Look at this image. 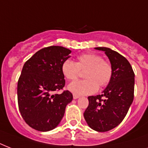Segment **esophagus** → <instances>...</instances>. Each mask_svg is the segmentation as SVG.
<instances>
[{
  "label": "esophagus",
  "instance_id": "esophagus-1",
  "mask_svg": "<svg viewBox=\"0 0 148 148\" xmlns=\"http://www.w3.org/2000/svg\"><path fill=\"white\" fill-rule=\"evenodd\" d=\"M73 97H74V99H77V98H79V96L74 95H73Z\"/></svg>",
  "mask_w": 148,
  "mask_h": 148
}]
</instances>
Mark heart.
Listing matches in <instances>:
<instances>
[{
	"instance_id": "1",
	"label": "heart",
	"mask_w": 148,
	"mask_h": 148,
	"mask_svg": "<svg viewBox=\"0 0 148 148\" xmlns=\"http://www.w3.org/2000/svg\"><path fill=\"white\" fill-rule=\"evenodd\" d=\"M85 69L84 74L85 80L74 81L67 86V89L77 96L95 94L98 90V87H106L112 78L111 64L94 52L80 54L77 57L76 62L64 60L61 65V72L68 81L77 79L81 71Z\"/></svg>"
}]
</instances>
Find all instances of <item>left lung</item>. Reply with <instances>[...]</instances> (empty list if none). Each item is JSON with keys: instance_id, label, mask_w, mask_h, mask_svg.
Wrapping results in <instances>:
<instances>
[{"instance_id": "8db88e82", "label": "left lung", "mask_w": 148, "mask_h": 148, "mask_svg": "<svg viewBox=\"0 0 148 148\" xmlns=\"http://www.w3.org/2000/svg\"><path fill=\"white\" fill-rule=\"evenodd\" d=\"M104 51L113 67L112 78L102 95L88 97L89 104L84 113L88 126L105 132L121 123L133 102L134 73L128 60L108 47H95Z\"/></svg>"}]
</instances>
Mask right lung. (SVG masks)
<instances>
[{
	"mask_svg": "<svg viewBox=\"0 0 148 148\" xmlns=\"http://www.w3.org/2000/svg\"><path fill=\"white\" fill-rule=\"evenodd\" d=\"M71 51L60 46L45 47L24 64L17 82V101L23 119L39 131L58 126L73 95L69 90L58 94L65 85L61 65Z\"/></svg>",
	"mask_w": 148,
	"mask_h": 148,
	"instance_id": "1",
	"label": "right lung"
}]
</instances>
